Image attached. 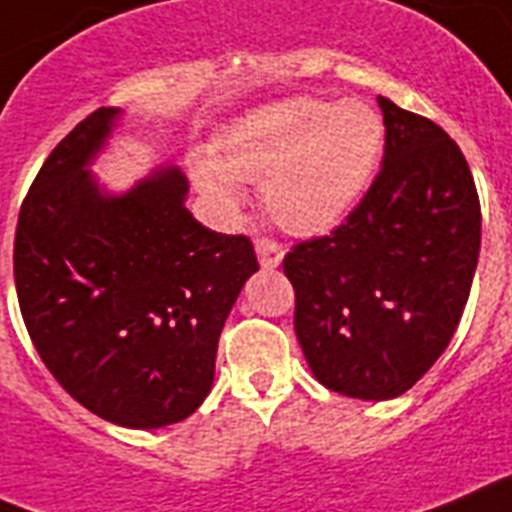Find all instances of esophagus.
Instances as JSON below:
<instances>
[{
  "mask_svg": "<svg viewBox=\"0 0 512 512\" xmlns=\"http://www.w3.org/2000/svg\"><path fill=\"white\" fill-rule=\"evenodd\" d=\"M256 253H259V261L264 269H274V266H280L285 248L272 238H256Z\"/></svg>",
  "mask_w": 512,
  "mask_h": 512,
  "instance_id": "1",
  "label": "esophagus"
}]
</instances>
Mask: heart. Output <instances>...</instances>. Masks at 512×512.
Returning <instances> with one entry per match:
<instances>
[{
	"mask_svg": "<svg viewBox=\"0 0 512 512\" xmlns=\"http://www.w3.org/2000/svg\"><path fill=\"white\" fill-rule=\"evenodd\" d=\"M387 130L361 101L290 99L240 120L219 143V164L198 180L227 209L240 204L232 177L264 180L266 209L285 230L316 235L335 227L374 180Z\"/></svg>",
	"mask_w": 512,
	"mask_h": 512,
	"instance_id": "obj_1",
	"label": "heart"
}]
</instances>
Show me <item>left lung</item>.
Here are the masks:
<instances>
[{"label":"left lung","mask_w":512,"mask_h":512,"mask_svg":"<svg viewBox=\"0 0 512 512\" xmlns=\"http://www.w3.org/2000/svg\"><path fill=\"white\" fill-rule=\"evenodd\" d=\"M382 170L329 235L282 261L295 335L332 392L390 400L432 369L458 329L481 248V206L458 143L379 96Z\"/></svg>","instance_id":"8db88e82"}]
</instances>
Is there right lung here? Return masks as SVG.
Masks as SVG:
<instances>
[{"mask_svg":"<svg viewBox=\"0 0 512 512\" xmlns=\"http://www.w3.org/2000/svg\"><path fill=\"white\" fill-rule=\"evenodd\" d=\"M117 117L96 109L46 156L20 206L15 287L38 356L70 398L112 424L159 429L209 395L219 335L259 261L246 235L193 219L177 167L101 193L86 167Z\"/></svg>","mask_w":512,"mask_h":512,"instance_id":"right-lung-1","label":"right lung"}]
</instances>
